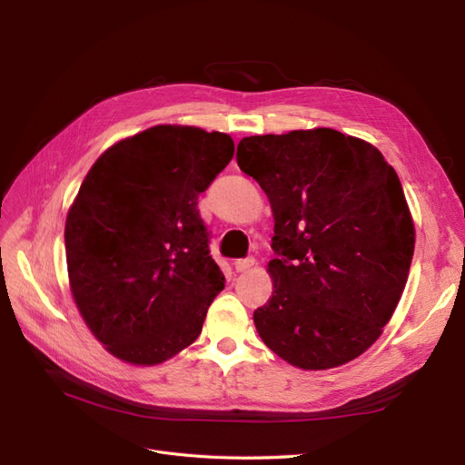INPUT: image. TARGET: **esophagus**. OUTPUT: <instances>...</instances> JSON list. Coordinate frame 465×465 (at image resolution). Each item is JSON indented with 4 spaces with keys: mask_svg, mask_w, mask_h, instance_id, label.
<instances>
[{
    "mask_svg": "<svg viewBox=\"0 0 465 465\" xmlns=\"http://www.w3.org/2000/svg\"><path fill=\"white\" fill-rule=\"evenodd\" d=\"M254 263H256V258L254 256H248V258H242V260H238L236 263H234V267H236V272H248L250 267H254Z\"/></svg>",
    "mask_w": 465,
    "mask_h": 465,
    "instance_id": "1",
    "label": "esophagus"
}]
</instances>
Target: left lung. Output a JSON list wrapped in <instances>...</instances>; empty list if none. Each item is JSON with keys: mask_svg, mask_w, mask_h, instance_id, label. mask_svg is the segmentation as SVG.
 I'll return each mask as SVG.
<instances>
[{"mask_svg": "<svg viewBox=\"0 0 465 465\" xmlns=\"http://www.w3.org/2000/svg\"><path fill=\"white\" fill-rule=\"evenodd\" d=\"M241 171L270 198L273 292L254 323L304 371L364 353L400 302L415 229L401 182L376 147L330 128L244 137Z\"/></svg>", "mask_w": 465, "mask_h": 465, "instance_id": "left-lung-1", "label": "left lung"}]
</instances>
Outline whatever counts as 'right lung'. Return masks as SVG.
<instances>
[{"mask_svg": "<svg viewBox=\"0 0 465 465\" xmlns=\"http://www.w3.org/2000/svg\"><path fill=\"white\" fill-rule=\"evenodd\" d=\"M234 154L231 135L154 125L112 145L65 221L67 273L112 355L159 364L198 340L224 275L198 200Z\"/></svg>", "mask_w": 465, "mask_h": 465, "instance_id": "obj_1", "label": "right lung"}]
</instances>
